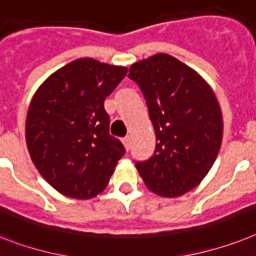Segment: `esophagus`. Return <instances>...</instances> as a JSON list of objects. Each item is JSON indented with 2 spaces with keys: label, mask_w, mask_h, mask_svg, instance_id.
<instances>
[{
  "label": "esophagus",
  "mask_w": 256,
  "mask_h": 256,
  "mask_svg": "<svg viewBox=\"0 0 256 256\" xmlns=\"http://www.w3.org/2000/svg\"><path fill=\"white\" fill-rule=\"evenodd\" d=\"M123 144H124V146H126V150H130V136H126V137H124L123 140Z\"/></svg>",
  "instance_id": "esophagus-1"
}]
</instances>
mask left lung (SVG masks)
<instances>
[{
  "instance_id": "obj_1",
  "label": "left lung",
  "mask_w": 256,
  "mask_h": 256,
  "mask_svg": "<svg viewBox=\"0 0 256 256\" xmlns=\"http://www.w3.org/2000/svg\"><path fill=\"white\" fill-rule=\"evenodd\" d=\"M156 132V150L136 162L146 187L164 198L191 191L206 178L222 142L224 122L212 88L188 65L157 54L130 65Z\"/></svg>"
}]
</instances>
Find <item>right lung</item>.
Here are the masks:
<instances>
[{"label": "right lung", "mask_w": 256, "mask_h": 256, "mask_svg": "<svg viewBox=\"0 0 256 256\" xmlns=\"http://www.w3.org/2000/svg\"><path fill=\"white\" fill-rule=\"evenodd\" d=\"M126 70L77 58L52 73L34 94L27 149L40 175L62 195L86 200L100 194L124 156L123 144L110 134L104 99Z\"/></svg>", "instance_id": "right-lung-1"}]
</instances>
